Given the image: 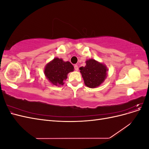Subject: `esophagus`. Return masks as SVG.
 <instances>
[{
    "label": "esophagus",
    "mask_w": 149,
    "mask_h": 149,
    "mask_svg": "<svg viewBox=\"0 0 149 149\" xmlns=\"http://www.w3.org/2000/svg\"><path fill=\"white\" fill-rule=\"evenodd\" d=\"M74 70H76V71H78V65H74Z\"/></svg>",
    "instance_id": "esophagus-1"
}]
</instances>
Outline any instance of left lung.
Masks as SVG:
<instances>
[{
    "mask_svg": "<svg viewBox=\"0 0 149 149\" xmlns=\"http://www.w3.org/2000/svg\"><path fill=\"white\" fill-rule=\"evenodd\" d=\"M84 84L90 88H97L104 81L107 77V66L94 59L86 61V66L79 68Z\"/></svg>",
    "mask_w": 149,
    "mask_h": 149,
    "instance_id": "obj_1",
    "label": "left lung"
}]
</instances>
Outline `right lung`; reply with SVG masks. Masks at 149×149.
I'll use <instances>...</instances> for the list:
<instances>
[{
    "instance_id": "add662e5",
    "label": "right lung",
    "mask_w": 149,
    "mask_h": 149,
    "mask_svg": "<svg viewBox=\"0 0 149 149\" xmlns=\"http://www.w3.org/2000/svg\"><path fill=\"white\" fill-rule=\"evenodd\" d=\"M73 71L74 66L70 61H64L61 58L56 57L47 64L44 74L52 84L61 86L64 84L68 74Z\"/></svg>"
}]
</instances>
